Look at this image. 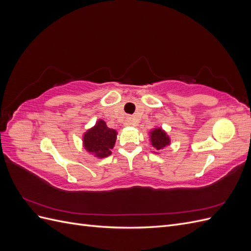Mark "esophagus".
Listing matches in <instances>:
<instances>
[{
	"label": "esophagus",
	"instance_id": "1",
	"mask_svg": "<svg viewBox=\"0 0 251 251\" xmlns=\"http://www.w3.org/2000/svg\"><path fill=\"white\" fill-rule=\"evenodd\" d=\"M136 125V119L133 117H127L126 119V126H135Z\"/></svg>",
	"mask_w": 251,
	"mask_h": 251
}]
</instances>
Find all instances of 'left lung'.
Segmentation results:
<instances>
[{"instance_id": "1", "label": "left lung", "mask_w": 251, "mask_h": 251, "mask_svg": "<svg viewBox=\"0 0 251 251\" xmlns=\"http://www.w3.org/2000/svg\"><path fill=\"white\" fill-rule=\"evenodd\" d=\"M151 146L154 148L155 151H159L164 149L166 146H170V137L162 128L158 127L150 133Z\"/></svg>"}]
</instances>
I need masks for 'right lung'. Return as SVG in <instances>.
Returning <instances> with one entry per match:
<instances>
[{
  "label": "right lung",
  "instance_id": "obj_1",
  "mask_svg": "<svg viewBox=\"0 0 251 251\" xmlns=\"http://www.w3.org/2000/svg\"><path fill=\"white\" fill-rule=\"evenodd\" d=\"M116 136L117 132L108 127L104 121L100 119L92 128L83 134V147L98 158L108 157L112 153Z\"/></svg>",
  "mask_w": 251,
  "mask_h": 251
}]
</instances>
